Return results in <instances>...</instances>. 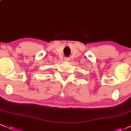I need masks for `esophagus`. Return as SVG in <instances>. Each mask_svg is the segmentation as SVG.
I'll return each instance as SVG.
<instances>
[{
	"mask_svg": "<svg viewBox=\"0 0 131 131\" xmlns=\"http://www.w3.org/2000/svg\"><path fill=\"white\" fill-rule=\"evenodd\" d=\"M68 60V59H67V60Z\"/></svg>",
	"mask_w": 131,
	"mask_h": 131,
	"instance_id": "34e87169",
	"label": "esophagus"
}]
</instances>
